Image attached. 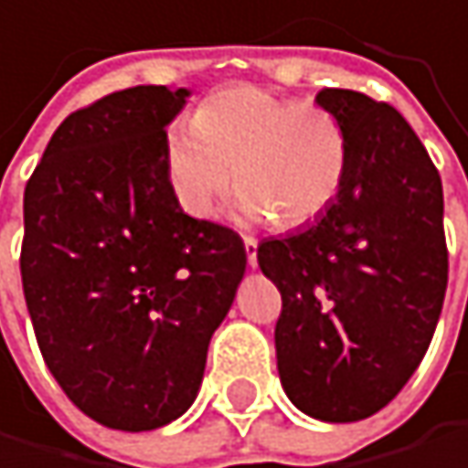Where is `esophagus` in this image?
Masks as SVG:
<instances>
[{"mask_svg":"<svg viewBox=\"0 0 468 468\" xmlns=\"http://www.w3.org/2000/svg\"><path fill=\"white\" fill-rule=\"evenodd\" d=\"M242 242H245V256H248V264H250V267H256V264H259V259H256L259 242H256L253 237H245Z\"/></svg>","mask_w":468,"mask_h":468,"instance_id":"34e87169","label":"esophagus"}]
</instances>
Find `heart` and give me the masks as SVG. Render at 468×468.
Masks as SVG:
<instances>
[{
  "instance_id": "b5f03b06",
  "label": "heart",
  "mask_w": 468,
  "mask_h": 468,
  "mask_svg": "<svg viewBox=\"0 0 468 468\" xmlns=\"http://www.w3.org/2000/svg\"><path fill=\"white\" fill-rule=\"evenodd\" d=\"M347 159V132L334 112L250 85L218 90L193 126L165 137L170 193L196 220H209L237 179L242 218L298 229L339 196Z\"/></svg>"
}]
</instances>
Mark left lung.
<instances>
[{
    "mask_svg": "<svg viewBox=\"0 0 468 468\" xmlns=\"http://www.w3.org/2000/svg\"><path fill=\"white\" fill-rule=\"evenodd\" d=\"M350 143L339 196L312 226L264 239L281 292L275 323L286 397L323 422L378 414L433 339L447 292L441 176L408 121L356 90L325 88Z\"/></svg>",
    "mask_w": 468,
    "mask_h": 468,
    "instance_id": "left-lung-1",
    "label": "left lung"
}]
</instances>
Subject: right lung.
Segmentation results:
<instances>
[{
  "label": "right lung",
  "instance_id": "obj_1",
  "mask_svg": "<svg viewBox=\"0 0 468 468\" xmlns=\"http://www.w3.org/2000/svg\"><path fill=\"white\" fill-rule=\"evenodd\" d=\"M190 90L137 85L71 112L24 190L21 283L43 361L82 414L154 431L193 405L245 245L176 204L167 123Z\"/></svg>",
  "mask_w": 468,
  "mask_h": 468
}]
</instances>
